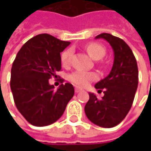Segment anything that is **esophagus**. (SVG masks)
I'll list each match as a JSON object with an SVG mask.
<instances>
[{
  "label": "esophagus",
  "mask_w": 151,
  "mask_h": 151,
  "mask_svg": "<svg viewBox=\"0 0 151 151\" xmlns=\"http://www.w3.org/2000/svg\"><path fill=\"white\" fill-rule=\"evenodd\" d=\"M81 89H80V88H78V87H76L75 88V91L76 92V93H78V92H80V91H81Z\"/></svg>",
  "instance_id": "obj_1"
}]
</instances>
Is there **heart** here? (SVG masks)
Here are the masks:
<instances>
[{
    "mask_svg": "<svg viewBox=\"0 0 151 151\" xmlns=\"http://www.w3.org/2000/svg\"><path fill=\"white\" fill-rule=\"evenodd\" d=\"M86 50L88 55L94 60H100L105 54L106 49L103 45L98 43H90L86 46ZM72 56V50L70 49L65 50L61 55V63L64 66H67L70 64ZM97 78L96 74L93 72H88L82 70H78L71 73L69 76V80L80 87H85L90 83L91 81H95Z\"/></svg>",
    "mask_w": 151,
    "mask_h": 151,
    "instance_id": "obj_1",
    "label": "heart"
}]
</instances>
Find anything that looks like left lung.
Wrapping results in <instances>:
<instances>
[{
	"instance_id": "obj_1",
	"label": "left lung",
	"mask_w": 151,
	"mask_h": 151,
	"mask_svg": "<svg viewBox=\"0 0 151 151\" xmlns=\"http://www.w3.org/2000/svg\"><path fill=\"white\" fill-rule=\"evenodd\" d=\"M96 38H103L110 44L114 61L109 75L95 85L96 89L103 91L104 96L98 99L95 94L89 93L85 113L94 124L113 128L124 119L132 107L139 82L137 61L123 39L105 32Z\"/></svg>"
}]
</instances>
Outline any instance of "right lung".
<instances>
[{"label": "right lung", "instance_id": "1", "mask_svg": "<svg viewBox=\"0 0 151 151\" xmlns=\"http://www.w3.org/2000/svg\"><path fill=\"white\" fill-rule=\"evenodd\" d=\"M42 33L29 39L18 51L11 71V90L17 110L37 127L52 124L63 115L74 96L70 83L54 90L49 80L61 70L60 53L70 45Z\"/></svg>", "mask_w": 151, "mask_h": 151}]
</instances>
